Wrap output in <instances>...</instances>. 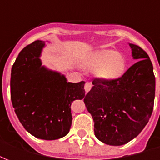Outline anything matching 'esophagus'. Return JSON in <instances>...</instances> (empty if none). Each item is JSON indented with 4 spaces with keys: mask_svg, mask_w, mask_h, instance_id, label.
I'll use <instances>...</instances> for the list:
<instances>
[{
    "mask_svg": "<svg viewBox=\"0 0 160 160\" xmlns=\"http://www.w3.org/2000/svg\"><path fill=\"white\" fill-rule=\"evenodd\" d=\"M85 91H86V92H88L89 91L91 90V88H92V84L89 83V82H87V83L85 84Z\"/></svg>",
    "mask_w": 160,
    "mask_h": 160,
    "instance_id": "obj_1",
    "label": "esophagus"
}]
</instances>
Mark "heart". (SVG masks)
<instances>
[{
    "instance_id": "obj_1",
    "label": "heart",
    "mask_w": 160,
    "mask_h": 160,
    "mask_svg": "<svg viewBox=\"0 0 160 160\" xmlns=\"http://www.w3.org/2000/svg\"><path fill=\"white\" fill-rule=\"evenodd\" d=\"M88 70H96V75L102 80H114L123 74L126 63L120 53L112 49L98 50L88 55L82 62Z\"/></svg>"
}]
</instances>
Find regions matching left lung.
<instances>
[{
    "mask_svg": "<svg viewBox=\"0 0 160 160\" xmlns=\"http://www.w3.org/2000/svg\"><path fill=\"white\" fill-rule=\"evenodd\" d=\"M128 44L137 62L118 79L93 80L84 98L93 119L95 136L111 146H122L136 137L148 124L154 104L151 60L141 47Z\"/></svg>",
    "mask_w": 160,
    "mask_h": 160,
    "instance_id": "1",
    "label": "left lung"
}]
</instances>
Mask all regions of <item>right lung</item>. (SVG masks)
Instances as JSON below:
<instances>
[{
    "label": "right lung",
    "instance_id": "1",
    "mask_svg": "<svg viewBox=\"0 0 160 160\" xmlns=\"http://www.w3.org/2000/svg\"><path fill=\"white\" fill-rule=\"evenodd\" d=\"M45 42L25 47L11 71V100L17 117L33 136L52 141L68 134L71 104L85 97V81L68 82L64 74L42 65Z\"/></svg>",
    "mask_w": 160,
    "mask_h": 160
}]
</instances>
